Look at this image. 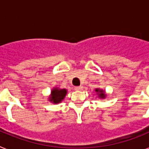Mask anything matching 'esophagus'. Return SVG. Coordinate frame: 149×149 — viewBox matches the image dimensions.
Here are the masks:
<instances>
[{
    "label": "esophagus",
    "instance_id": "obj_1",
    "mask_svg": "<svg viewBox=\"0 0 149 149\" xmlns=\"http://www.w3.org/2000/svg\"><path fill=\"white\" fill-rule=\"evenodd\" d=\"M75 89L78 90V91H81V90H83V87L82 86H77V87H75Z\"/></svg>",
    "mask_w": 149,
    "mask_h": 149
}]
</instances>
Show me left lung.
<instances>
[{"label": "left lung", "mask_w": 149, "mask_h": 149, "mask_svg": "<svg viewBox=\"0 0 149 149\" xmlns=\"http://www.w3.org/2000/svg\"><path fill=\"white\" fill-rule=\"evenodd\" d=\"M95 91L98 95V97L100 98V99H105L106 97H107V95L105 93V91L104 90H102V89L100 88H96L95 89Z\"/></svg>", "instance_id": "obj_1"}]
</instances>
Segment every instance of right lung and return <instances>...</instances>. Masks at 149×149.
Wrapping results in <instances>:
<instances>
[{"label": "right lung", "instance_id": "obj_1", "mask_svg": "<svg viewBox=\"0 0 149 149\" xmlns=\"http://www.w3.org/2000/svg\"><path fill=\"white\" fill-rule=\"evenodd\" d=\"M66 94H67V89L54 87L51 90L48 100L54 104H58L59 102H61V101L65 99Z\"/></svg>", "mask_w": 149, "mask_h": 149}]
</instances>
